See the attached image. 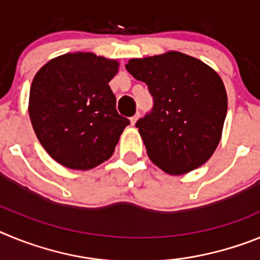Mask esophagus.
Returning a JSON list of instances; mask_svg holds the SVG:
<instances>
[{"label": "esophagus", "mask_w": 260, "mask_h": 260, "mask_svg": "<svg viewBox=\"0 0 260 260\" xmlns=\"http://www.w3.org/2000/svg\"><path fill=\"white\" fill-rule=\"evenodd\" d=\"M139 117H141V114L137 113L135 116H133L132 118H130V123H132V126H135V123H137V121L139 119Z\"/></svg>", "instance_id": "esophagus-1"}]
</instances>
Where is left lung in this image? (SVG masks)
Returning <instances> with one entry per match:
<instances>
[{"instance_id": "obj_1", "label": "left lung", "mask_w": 260, "mask_h": 260, "mask_svg": "<svg viewBox=\"0 0 260 260\" xmlns=\"http://www.w3.org/2000/svg\"><path fill=\"white\" fill-rule=\"evenodd\" d=\"M126 70L153 96L152 112L135 125L151 161L172 176L208 161L220 143L228 109L220 75L176 50L128 59Z\"/></svg>"}]
</instances>
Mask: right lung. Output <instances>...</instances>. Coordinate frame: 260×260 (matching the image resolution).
I'll list each match as a JSON object with an SVG mask.
<instances>
[{
  "label": "right lung",
  "instance_id": "1",
  "mask_svg": "<svg viewBox=\"0 0 260 260\" xmlns=\"http://www.w3.org/2000/svg\"><path fill=\"white\" fill-rule=\"evenodd\" d=\"M117 59L95 53H66L36 73L28 113L41 146L53 160L75 171L107 161L130 123L116 109L109 82Z\"/></svg>",
  "mask_w": 260,
  "mask_h": 260
}]
</instances>
